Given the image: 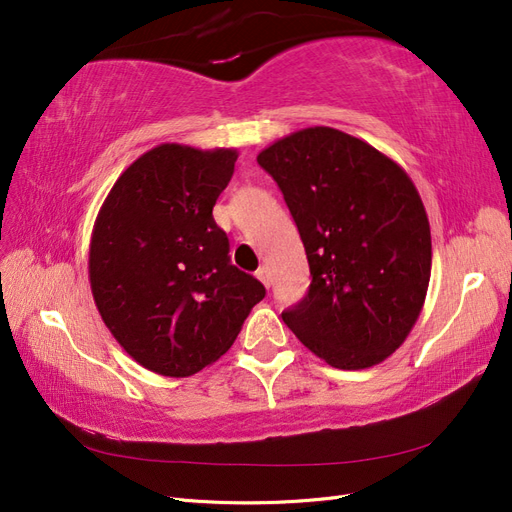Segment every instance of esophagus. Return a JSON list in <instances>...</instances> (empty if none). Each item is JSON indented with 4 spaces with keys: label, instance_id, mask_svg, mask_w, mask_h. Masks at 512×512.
<instances>
[{
    "label": "esophagus",
    "instance_id": "1",
    "mask_svg": "<svg viewBox=\"0 0 512 512\" xmlns=\"http://www.w3.org/2000/svg\"><path fill=\"white\" fill-rule=\"evenodd\" d=\"M256 277H258V280H260L262 284H265L267 288H269V286H271V282H273V280H271V271H269V267H260V269L256 271Z\"/></svg>",
    "mask_w": 512,
    "mask_h": 512
}]
</instances>
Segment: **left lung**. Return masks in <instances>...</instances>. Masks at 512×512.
<instances>
[{"label":"left lung","mask_w":512,"mask_h":512,"mask_svg":"<svg viewBox=\"0 0 512 512\" xmlns=\"http://www.w3.org/2000/svg\"><path fill=\"white\" fill-rule=\"evenodd\" d=\"M305 247V297L288 329L337 369L393 354L421 314L431 232L414 183L384 153L333 128L294 132L258 153Z\"/></svg>","instance_id":"left-lung-1"}]
</instances>
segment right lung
<instances>
[{
  "mask_svg": "<svg viewBox=\"0 0 512 512\" xmlns=\"http://www.w3.org/2000/svg\"><path fill=\"white\" fill-rule=\"evenodd\" d=\"M237 151L166 143L126 168L89 247L98 312L136 363L185 378L235 342L265 286L230 262L213 205Z\"/></svg>",
  "mask_w": 512,
  "mask_h": 512,
  "instance_id": "obj_1",
  "label": "right lung"
}]
</instances>
